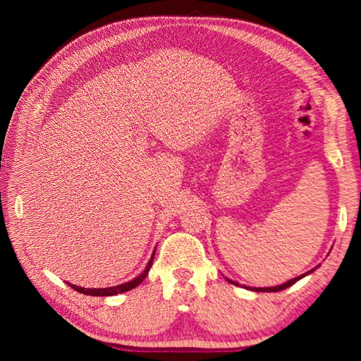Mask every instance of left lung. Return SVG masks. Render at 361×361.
I'll use <instances>...</instances> for the list:
<instances>
[{
	"mask_svg": "<svg viewBox=\"0 0 361 361\" xmlns=\"http://www.w3.org/2000/svg\"><path fill=\"white\" fill-rule=\"evenodd\" d=\"M310 272H313V269L309 271V272H305V274H302V276H300V277H295V279L289 280L288 283H283V285H280V286H274V288H248V289L255 290V292H280V290H283V289H286V288L295 285V283H297L300 279H302V277H305L307 274H310ZM227 280H228V279H227ZM228 281H231L232 285H236V286H238L236 281H232V280H228Z\"/></svg>",
	"mask_w": 361,
	"mask_h": 361,
	"instance_id": "1",
	"label": "left lung"
}]
</instances>
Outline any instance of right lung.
I'll return each mask as SVG.
<instances>
[{
	"mask_svg": "<svg viewBox=\"0 0 361 361\" xmlns=\"http://www.w3.org/2000/svg\"><path fill=\"white\" fill-rule=\"evenodd\" d=\"M154 256H155V251H154V255H152V257H150V260H149V264H147L146 269H145L143 272H141V274H140L137 279L130 280V281H128V283H123V285L111 286V288H104V289H85V288H80V286L71 285V283H68V285H69L72 289H75L76 292L84 293V295H92V297H111V295L128 292V290H130V289L137 288V286L140 285V283L146 279V276L149 274V269L152 268V262H154Z\"/></svg>",
	"mask_w": 361,
	"mask_h": 361,
	"instance_id": "right-lung-1",
	"label": "right lung"
}]
</instances>
